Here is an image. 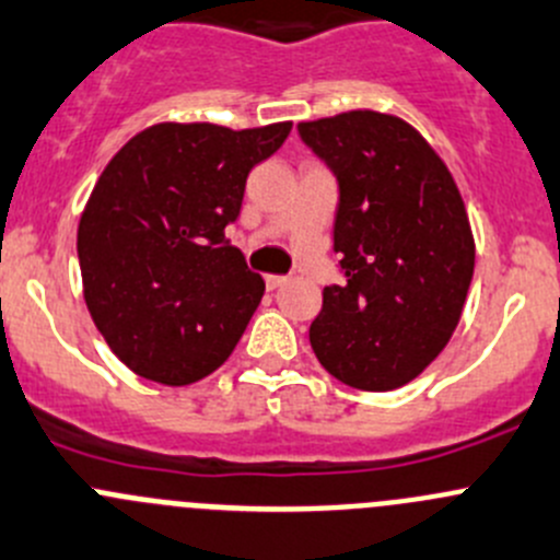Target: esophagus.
Listing matches in <instances>:
<instances>
[{"label": "esophagus", "instance_id": "1", "mask_svg": "<svg viewBox=\"0 0 560 560\" xmlns=\"http://www.w3.org/2000/svg\"><path fill=\"white\" fill-rule=\"evenodd\" d=\"M287 281H290V276H279V273L265 276V284H268V290H276V287L287 284Z\"/></svg>", "mask_w": 560, "mask_h": 560}]
</instances>
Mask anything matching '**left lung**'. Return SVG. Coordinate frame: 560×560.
Here are the masks:
<instances>
[{
	"instance_id": "left-lung-1",
	"label": "left lung",
	"mask_w": 560,
	"mask_h": 560,
	"mask_svg": "<svg viewBox=\"0 0 560 560\" xmlns=\"http://www.w3.org/2000/svg\"><path fill=\"white\" fill-rule=\"evenodd\" d=\"M298 133L339 180L334 252L347 276L323 290L308 328L314 355L352 388H401L463 317L476 265L463 194L396 114L355 108L298 122Z\"/></svg>"
}]
</instances>
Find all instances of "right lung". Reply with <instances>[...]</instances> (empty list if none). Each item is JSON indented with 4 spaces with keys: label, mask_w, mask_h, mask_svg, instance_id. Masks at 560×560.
I'll return each mask as SVG.
<instances>
[{
    "label": "right lung",
    "mask_w": 560,
    "mask_h": 560,
    "mask_svg": "<svg viewBox=\"0 0 560 560\" xmlns=\"http://www.w3.org/2000/svg\"><path fill=\"white\" fill-rule=\"evenodd\" d=\"M292 122H159L119 148L79 221L84 301L139 377L191 385L232 355L265 281L224 237L246 177Z\"/></svg>",
    "instance_id": "obj_1"
}]
</instances>
